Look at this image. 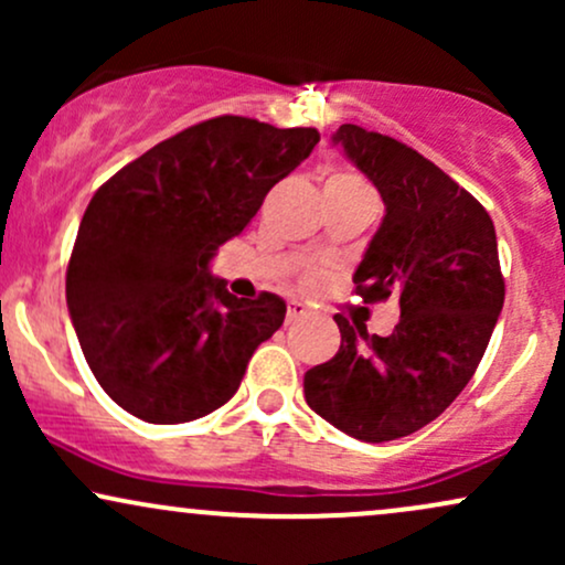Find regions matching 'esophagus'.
<instances>
[{"label": "esophagus", "instance_id": "34e87169", "mask_svg": "<svg viewBox=\"0 0 565 565\" xmlns=\"http://www.w3.org/2000/svg\"><path fill=\"white\" fill-rule=\"evenodd\" d=\"M305 316H308V308H305L302 302L291 300V302L287 305V323H295V321H300V319H305Z\"/></svg>", "mask_w": 565, "mask_h": 565}]
</instances>
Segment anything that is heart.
<instances>
[{
    "label": "heart",
    "mask_w": 565,
    "mask_h": 565,
    "mask_svg": "<svg viewBox=\"0 0 565 565\" xmlns=\"http://www.w3.org/2000/svg\"><path fill=\"white\" fill-rule=\"evenodd\" d=\"M327 185H332V188H340V191L369 193V188L364 185V180H361V178H355V174H350V172H340V174H334V178L329 180Z\"/></svg>",
    "instance_id": "b5f03b06"
}]
</instances>
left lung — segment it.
Listing matches in <instances>:
<instances>
[{"label":"left lung","instance_id":"1","mask_svg":"<svg viewBox=\"0 0 565 565\" xmlns=\"http://www.w3.org/2000/svg\"><path fill=\"white\" fill-rule=\"evenodd\" d=\"M332 142L385 201L355 295L398 297L401 321L380 337L337 313L340 350L305 372V401L337 430L382 444L433 423L465 391L502 313L504 278L489 212L440 167L355 125Z\"/></svg>","mask_w":565,"mask_h":565}]
</instances>
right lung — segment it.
Returning a JSON list of instances; mask_svg holds the SVG:
<instances>
[{
    "mask_svg": "<svg viewBox=\"0 0 565 565\" xmlns=\"http://www.w3.org/2000/svg\"><path fill=\"white\" fill-rule=\"evenodd\" d=\"M319 140L313 127L217 116L97 188L71 252L66 302L95 380L132 417L191 423L238 391L287 302L270 291L238 300L210 263Z\"/></svg>",
    "mask_w": 565,
    "mask_h": 565,
    "instance_id": "add662e5",
    "label": "right lung"
}]
</instances>
